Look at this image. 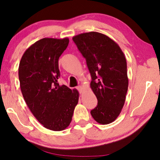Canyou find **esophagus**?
<instances>
[{
  "label": "esophagus",
  "mask_w": 160,
  "mask_h": 160,
  "mask_svg": "<svg viewBox=\"0 0 160 160\" xmlns=\"http://www.w3.org/2000/svg\"><path fill=\"white\" fill-rule=\"evenodd\" d=\"M77 90H78V91H79L80 93H82L83 92V87H82V86H77Z\"/></svg>",
  "instance_id": "obj_1"
}]
</instances>
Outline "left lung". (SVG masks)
I'll return each instance as SVG.
<instances>
[{"label":"left lung","mask_w":160,"mask_h":160,"mask_svg":"<svg viewBox=\"0 0 160 160\" xmlns=\"http://www.w3.org/2000/svg\"><path fill=\"white\" fill-rule=\"evenodd\" d=\"M72 40L86 59L92 78L91 88L98 100L91 116L100 124L111 123L122 111L128 88L123 52L116 42L100 32L82 33Z\"/></svg>","instance_id":"1"}]
</instances>
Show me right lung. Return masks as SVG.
<instances>
[{"instance_id": "right-lung-1", "label": "right lung", "mask_w": 160, "mask_h": 160, "mask_svg": "<svg viewBox=\"0 0 160 160\" xmlns=\"http://www.w3.org/2000/svg\"><path fill=\"white\" fill-rule=\"evenodd\" d=\"M69 38H43L26 49L20 59L21 92L33 116L47 129L61 131L69 126L78 101L77 89L57 83L59 58Z\"/></svg>"}]
</instances>
